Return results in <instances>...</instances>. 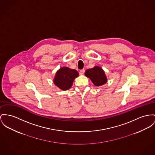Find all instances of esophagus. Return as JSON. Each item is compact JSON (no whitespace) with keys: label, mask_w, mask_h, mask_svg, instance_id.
Here are the masks:
<instances>
[{"label":"esophagus","mask_w":155,"mask_h":155,"mask_svg":"<svg viewBox=\"0 0 155 155\" xmlns=\"http://www.w3.org/2000/svg\"><path fill=\"white\" fill-rule=\"evenodd\" d=\"M85 72V70L84 69H81V71H80V74H84V73Z\"/></svg>","instance_id":"1"}]
</instances>
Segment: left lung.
Returning <instances> with one entry per match:
<instances>
[{"mask_svg": "<svg viewBox=\"0 0 155 155\" xmlns=\"http://www.w3.org/2000/svg\"><path fill=\"white\" fill-rule=\"evenodd\" d=\"M84 74L86 77L89 78L96 86H102L107 81L105 73L99 66H94L92 69L86 70Z\"/></svg>", "mask_w": 155, "mask_h": 155, "instance_id": "8db88e82", "label": "left lung"}]
</instances>
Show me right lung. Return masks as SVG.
Here are the masks:
<instances>
[{
	"label": "right lung",
	"instance_id": "add662e5",
	"mask_svg": "<svg viewBox=\"0 0 155 155\" xmlns=\"http://www.w3.org/2000/svg\"><path fill=\"white\" fill-rule=\"evenodd\" d=\"M78 76L79 73L75 69L62 67L56 73L53 82L62 91H66L72 87L74 79Z\"/></svg>",
	"mask_w": 155,
	"mask_h": 155
}]
</instances>
